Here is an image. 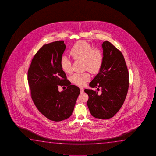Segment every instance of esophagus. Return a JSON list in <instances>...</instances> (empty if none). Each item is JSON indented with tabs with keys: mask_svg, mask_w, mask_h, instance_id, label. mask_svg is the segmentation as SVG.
I'll use <instances>...</instances> for the list:
<instances>
[{
	"mask_svg": "<svg viewBox=\"0 0 156 156\" xmlns=\"http://www.w3.org/2000/svg\"><path fill=\"white\" fill-rule=\"evenodd\" d=\"M80 91H81V93H83L84 92V89L82 88V87H80Z\"/></svg>",
	"mask_w": 156,
	"mask_h": 156,
	"instance_id": "1",
	"label": "esophagus"
}]
</instances>
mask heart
<instances>
[{
    "label": "heart",
    "instance_id": "obj_1",
    "mask_svg": "<svg viewBox=\"0 0 156 156\" xmlns=\"http://www.w3.org/2000/svg\"><path fill=\"white\" fill-rule=\"evenodd\" d=\"M70 55L74 60H82L83 69L93 74L97 73L100 70L103 62V54L98 48H93L91 45L85 41L76 42L70 51ZM62 70L65 73L70 74L72 72L71 61L66 56H62L60 60ZM90 78L88 72L76 73L71 77L72 82L74 84L83 86Z\"/></svg>",
    "mask_w": 156,
    "mask_h": 156
}]
</instances>
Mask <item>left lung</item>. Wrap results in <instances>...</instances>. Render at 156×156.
<instances>
[{
  "label": "left lung",
  "mask_w": 156,
  "mask_h": 156,
  "mask_svg": "<svg viewBox=\"0 0 156 156\" xmlns=\"http://www.w3.org/2000/svg\"><path fill=\"white\" fill-rule=\"evenodd\" d=\"M103 62L99 72L90 82L98 91L85 89L88 95L87 106L93 116L97 119H110L123 105L128 90L129 73L123 55L111 42L102 44Z\"/></svg>",
  "instance_id": "left-lung-1"
}]
</instances>
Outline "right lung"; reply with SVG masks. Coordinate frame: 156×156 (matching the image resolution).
Wrapping results in <instances>:
<instances>
[{
	"instance_id": "add662e5",
	"label": "right lung",
	"mask_w": 156,
	"mask_h": 156,
	"mask_svg": "<svg viewBox=\"0 0 156 156\" xmlns=\"http://www.w3.org/2000/svg\"><path fill=\"white\" fill-rule=\"evenodd\" d=\"M66 48L64 41L45 44L32 59L28 71V82L32 100L38 110L53 121L69 118L74 111L79 88L70 85L60 64ZM66 86L61 93L58 87Z\"/></svg>"
}]
</instances>
